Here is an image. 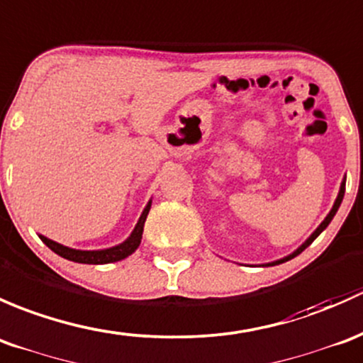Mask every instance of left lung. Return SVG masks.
I'll list each match as a JSON object with an SVG mask.
<instances>
[{
  "mask_svg": "<svg viewBox=\"0 0 363 363\" xmlns=\"http://www.w3.org/2000/svg\"><path fill=\"white\" fill-rule=\"evenodd\" d=\"M345 185H346V182H342V185H341V190H339V196H337V199H335V203H334V208H332V209H330V213H328V215H327V218H325V220H323V222H321V225L318 227V229H316V230H315V233H313V236H311V238H309V239H308V241H306V242H304V245H302V246H301V248H298V250H297V252H295V253H292V255H290V257H286V259H283V260H278V262H274V264H281V262H286V260H290V259H294V257H297V255H298V253H301V252H304V250H306V248H308V246H309V245H311V242H313V241H315V239H316V238H318V236H320V234H321V233H323V230H325V229H327V225H328V223H330V222H332V218H334V215H335V213H337V209H339V206H341V201H342V197H345Z\"/></svg>",
  "mask_w": 363,
  "mask_h": 363,
  "instance_id": "1",
  "label": "left lung"
}]
</instances>
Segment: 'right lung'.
<instances>
[{"mask_svg":"<svg viewBox=\"0 0 363 363\" xmlns=\"http://www.w3.org/2000/svg\"><path fill=\"white\" fill-rule=\"evenodd\" d=\"M148 211H150V203H148V206L145 208L143 215L140 216V222H138V225L134 227L133 234H130L129 239H125L122 245L113 246V248H108V250H99V252H82V250H73V248H68V246L59 245V242L52 241V239H47L45 236H40V238H42V241L52 250V252L61 255L62 259L73 260V262H78V264L118 262V260L129 257L130 253L140 246L141 234H143V225H145V220H147Z\"/></svg>","mask_w":363,"mask_h":363,"instance_id":"1","label":"right lung"}]
</instances>
